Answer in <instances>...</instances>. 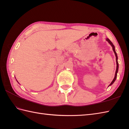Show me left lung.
<instances>
[{
	"instance_id": "obj_1",
	"label": "left lung",
	"mask_w": 129,
	"mask_h": 129,
	"mask_svg": "<svg viewBox=\"0 0 129 129\" xmlns=\"http://www.w3.org/2000/svg\"><path fill=\"white\" fill-rule=\"evenodd\" d=\"M106 40L108 41V42H109V44H110V45L112 46V47H113V51H114V53H115V56H116V65H116V72H115V77H114V79H113V80L112 81L111 84H110V85H112V84H113L114 83V82L115 81V80H116V77H117V72H118V69H119V64H118V62H117V54H116V53L115 50V46H114V45H113V44L112 43V42L110 40V39H106Z\"/></svg>"
}]
</instances>
